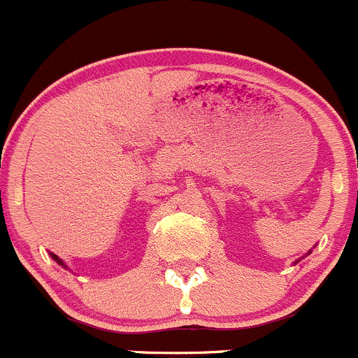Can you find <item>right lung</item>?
Instances as JSON below:
<instances>
[{
    "instance_id": "add662e5",
    "label": "right lung",
    "mask_w": 358,
    "mask_h": 358,
    "mask_svg": "<svg viewBox=\"0 0 358 358\" xmlns=\"http://www.w3.org/2000/svg\"><path fill=\"white\" fill-rule=\"evenodd\" d=\"M52 257H54V259H55V261H57V263H59V264H62V261H60V259H59V257H57V256H55V254H52Z\"/></svg>"
}]
</instances>
